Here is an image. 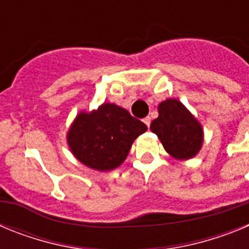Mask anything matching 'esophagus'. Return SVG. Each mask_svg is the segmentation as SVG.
<instances>
[{
	"label": "esophagus",
	"mask_w": 249,
	"mask_h": 249,
	"mask_svg": "<svg viewBox=\"0 0 249 249\" xmlns=\"http://www.w3.org/2000/svg\"><path fill=\"white\" fill-rule=\"evenodd\" d=\"M143 122L146 123V126H147V127H149V126H151V117L143 118Z\"/></svg>",
	"instance_id": "esophagus-1"
}]
</instances>
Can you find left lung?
<instances>
[{"instance_id": "obj_1", "label": "left lung", "mask_w": 249, "mask_h": 249, "mask_svg": "<svg viewBox=\"0 0 249 249\" xmlns=\"http://www.w3.org/2000/svg\"><path fill=\"white\" fill-rule=\"evenodd\" d=\"M158 113L152 121L151 131L158 136L164 149L178 160L195 157L202 147L203 131L190 111L172 98L158 106Z\"/></svg>"}]
</instances>
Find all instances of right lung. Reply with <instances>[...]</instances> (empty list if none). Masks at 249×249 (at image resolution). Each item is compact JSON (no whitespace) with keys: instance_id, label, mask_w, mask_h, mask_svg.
<instances>
[{"instance_id":"obj_1","label":"right lung","mask_w":249,"mask_h":249,"mask_svg":"<svg viewBox=\"0 0 249 249\" xmlns=\"http://www.w3.org/2000/svg\"><path fill=\"white\" fill-rule=\"evenodd\" d=\"M147 131L142 121L113 103H105L92 113H80L68 131L72 153L83 164L111 171L126 160L133 141Z\"/></svg>"}]
</instances>
